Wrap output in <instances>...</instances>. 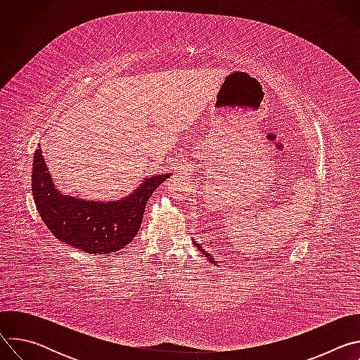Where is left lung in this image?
Returning <instances> with one entry per match:
<instances>
[{
	"mask_svg": "<svg viewBox=\"0 0 360 360\" xmlns=\"http://www.w3.org/2000/svg\"><path fill=\"white\" fill-rule=\"evenodd\" d=\"M193 245H195V246H196V248H198V250H199V252H203V249H202V248H200V246H199V243H196V242H195V240H193ZM203 253H205V252H203ZM205 256H207V258H208V261H210V262H212V264H214V265H217V261H215V259H214V258H211V256H210V255H208V253H205Z\"/></svg>",
	"mask_w": 360,
	"mask_h": 360,
	"instance_id": "1",
	"label": "left lung"
}]
</instances>
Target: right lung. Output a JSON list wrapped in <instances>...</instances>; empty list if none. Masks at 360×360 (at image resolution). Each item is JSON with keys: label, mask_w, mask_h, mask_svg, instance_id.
<instances>
[{"label": "right lung", "mask_w": 360, "mask_h": 360, "mask_svg": "<svg viewBox=\"0 0 360 360\" xmlns=\"http://www.w3.org/2000/svg\"><path fill=\"white\" fill-rule=\"evenodd\" d=\"M169 176L145 178L138 189L118 200H84L60 193L38 148L32 162V195L41 219L57 239L86 253L108 255L135 238L148 199Z\"/></svg>", "instance_id": "right-lung-1"}]
</instances>
